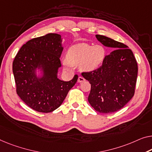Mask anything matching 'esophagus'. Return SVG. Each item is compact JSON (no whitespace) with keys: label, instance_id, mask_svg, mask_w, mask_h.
Returning <instances> with one entry per match:
<instances>
[{"label":"esophagus","instance_id":"1","mask_svg":"<svg viewBox=\"0 0 152 152\" xmlns=\"http://www.w3.org/2000/svg\"><path fill=\"white\" fill-rule=\"evenodd\" d=\"M85 79L83 78V76H79L78 78V83H82L83 81H85Z\"/></svg>","mask_w":152,"mask_h":152}]
</instances>
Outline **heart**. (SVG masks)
Instances as JSON below:
<instances>
[{
  "label": "heart",
  "instance_id": "heart-1",
  "mask_svg": "<svg viewBox=\"0 0 152 152\" xmlns=\"http://www.w3.org/2000/svg\"><path fill=\"white\" fill-rule=\"evenodd\" d=\"M106 50L101 45L80 44L72 46L67 53V59L63 64L67 69L72 65H79L80 69L86 72H92L99 69L106 57Z\"/></svg>",
  "mask_w": 152,
  "mask_h": 152
}]
</instances>
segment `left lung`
I'll use <instances>...</instances> for the list:
<instances>
[{"label":"left lung","mask_w":152,"mask_h":152,"mask_svg":"<svg viewBox=\"0 0 152 152\" xmlns=\"http://www.w3.org/2000/svg\"><path fill=\"white\" fill-rule=\"evenodd\" d=\"M101 44L115 50L106 56L102 65L96 71L83 73L91 84L88 101L96 111L112 113L124 107L134 96L138 74L132 51L123 43L96 35Z\"/></svg>","instance_id":"8db88e82"}]
</instances>
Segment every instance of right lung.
Instances as JSON below:
<instances>
[{
    "label": "right lung",
    "mask_w": 152,
    "mask_h": 152,
    "mask_svg": "<svg viewBox=\"0 0 152 152\" xmlns=\"http://www.w3.org/2000/svg\"><path fill=\"white\" fill-rule=\"evenodd\" d=\"M61 35L48 33L22 46L13 62L17 94L33 110L50 113L59 107L78 76L68 82L58 78L63 50Z\"/></svg>",
    "instance_id": "obj_1"
}]
</instances>
